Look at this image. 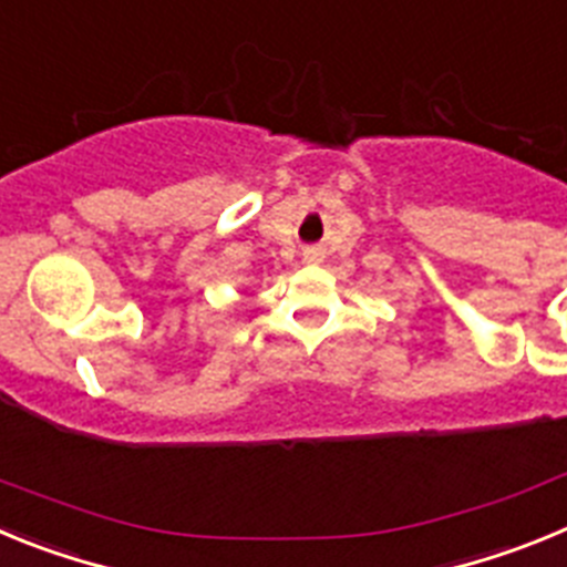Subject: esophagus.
<instances>
[{"mask_svg": "<svg viewBox=\"0 0 567 567\" xmlns=\"http://www.w3.org/2000/svg\"><path fill=\"white\" fill-rule=\"evenodd\" d=\"M303 260H307V264H320V260H323V252H320L318 247H307L303 249Z\"/></svg>", "mask_w": 567, "mask_h": 567, "instance_id": "obj_1", "label": "esophagus"}]
</instances>
